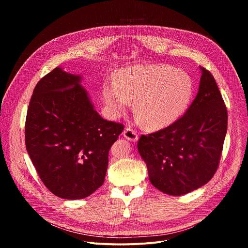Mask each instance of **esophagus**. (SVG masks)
<instances>
[{"label": "esophagus", "instance_id": "esophagus-1", "mask_svg": "<svg viewBox=\"0 0 248 248\" xmlns=\"http://www.w3.org/2000/svg\"><path fill=\"white\" fill-rule=\"evenodd\" d=\"M123 134L129 141H136L138 139L137 132L135 130H133L131 127H128V126L124 130Z\"/></svg>", "mask_w": 248, "mask_h": 248}]
</instances>
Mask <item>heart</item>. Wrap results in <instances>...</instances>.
<instances>
[{"label":"heart","mask_w":248,"mask_h":248,"mask_svg":"<svg viewBox=\"0 0 248 248\" xmlns=\"http://www.w3.org/2000/svg\"><path fill=\"white\" fill-rule=\"evenodd\" d=\"M192 92V80L186 73L161 64L128 67L118 80L106 81L103 89L113 116H120L135 100V113L153 129L178 120L187 109Z\"/></svg>","instance_id":"heart-1"}]
</instances>
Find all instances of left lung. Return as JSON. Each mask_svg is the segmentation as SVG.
<instances>
[{
  "instance_id": "8db88e82",
  "label": "left lung",
  "mask_w": 248,
  "mask_h": 248,
  "mask_svg": "<svg viewBox=\"0 0 248 248\" xmlns=\"http://www.w3.org/2000/svg\"><path fill=\"white\" fill-rule=\"evenodd\" d=\"M198 93L183 117L141 135L137 148L151 184L169 195H183L207 184L220 164L228 111L214 77L205 67Z\"/></svg>"
}]
</instances>
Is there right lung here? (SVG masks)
Returning a JSON list of instances; mask_svg holds the SVG:
<instances>
[{
  "label": "right lung",
  "mask_w": 248,
  "mask_h": 248,
  "mask_svg": "<svg viewBox=\"0 0 248 248\" xmlns=\"http://www.w3.org/2000/svg\"><path fill=\"white\" fill-rule=\"evenodd\" d=\"M56 67L33 90L25 145L45 186L63 199H82L105 180L109 150L124 126L104 120L79 84Z\"/></svg>",
  "instance_id": "add662e5"
}]
</instances>
